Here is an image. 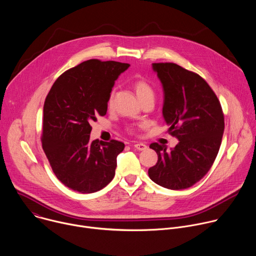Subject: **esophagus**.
<instances>
[{"instance_id": "1", "label": "esophagus", "mask_w": 256, "mask_h": 256, "mask_svg": "<svg viewBox=\"0 0 256 256\" xmlns=\"http://www.w3.org/2000/svg\"><path fill=\"white\" fill-rule=\"evenodd\" d=\"M134 148L138 151H144L148 147H147V144H144V142H136L134 144Z\"/></svg>"}]
</instances>
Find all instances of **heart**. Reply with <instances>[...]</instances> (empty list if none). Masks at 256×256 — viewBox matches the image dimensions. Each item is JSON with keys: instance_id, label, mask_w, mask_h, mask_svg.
Masks as SVG:
<instances>
[{"instance_id": "1", "label": "heart", "mask_w": 256, "mask_h": 256, "mask_svg": "<svg viewBox=\"0 0 256 256\" xmlns=\"http://www.w3.org/2000/svg\"><path fill=\"white\" fill-rule=\"evenodd\" d=\"M134 91H136V96H138L140 101L144 99V98L154 97V92H153L152 87L147 82L142 81V80L136 81L134 83ZM112 97H114L112 94L110 95V97H109V100H108V105L109 106L112 104Z\"/></svg>"}]
</instances>
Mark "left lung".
I'll use <instances>...</instances> for the list:
<instances>
[{"label":"left lung","instance_id":"8db88e82","mask_svg":"<svg viewBox=\"0 0 256 256\" xmlns=\"http://www.w3.org/2000/svg\"><path fill=\"white\" fill-rule=\"evenodd\" d=\"M152 68L163 88V118L178 144L170 151L151 144L158 161L148 173L165 188H188L208 173L220 149L225 128L222 107L196 72L172 62L152 64Z\"/></svg>","mask_w":256,"mask_h":256}]
</instances>
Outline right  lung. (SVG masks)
I'll use <instances>...</instances> for the list:
<instances>
[{"label": "right lung", "instance_id": "obj_1", "mask_svg": "<svg viewBox=\"0 0 256 256\" xmlns=\"http://www.w3.org/2000/svg\"><path fill=\"white\" fill-rule=\"evenodd\" d=\"M130 64L89 60L60 75L44 106L42 148L58 179L82 194L102 190L116 174L124 144L90 140L92 122L107 112L116 81Z\"/></svg>", "mask_w": 256, "mask_h": 256}]
</instances>
